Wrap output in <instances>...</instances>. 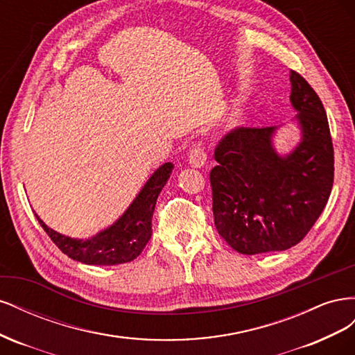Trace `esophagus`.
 <instances>
[{
  "mask_svg": "<svg viewBox=\"0 0 355 355\" xmlns=\"http://www.w3.org/2000/svg\"><path fill=\"white\" fill-rule=\"evenodd\" d=\"M206 159H207V154L204 151V148L201 146V144H196L192 145L189 155H188V163L191 167H196L200 168L204 164H206Z\"/></svg>",
  "mask_w": 355,
  "mask_h": 355,
  "instance_id": "obj_1",
  "label": "esophagus"
}]
</instances>
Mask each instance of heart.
Here are the masks:
<instances>
[{
    "mask_svg": "<svg viewBox=\"0 0 355 355\" xmlns=\"http://www.w3.org/2000/svg\"><path fill=\"white\" fill-rule=\"evenodd\" d=\"M237 123H240V112L235 111V112L232 114V124L235 125Z\"/></svg>",
    "mask_w": 355,
    "mask_h": 355,
    "instance_id": "obj_1",
    "label": "heart"
}]
</instances>
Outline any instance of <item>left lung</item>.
Instances as JSON below:
<instances>
[{
    "mask_svg": "<svg viewBox=\"0 0 355 355\" xmlns=\"http://www.w3.org/2000/svg\"><path fill=\"white\" fill-rule=\"evenodd\" d=\"M290 102L302 139L286 155L277 127H237L214 149L210 171L214 227L243 254L282 252L302 240L324 210L333 187V144L324 106L308 81L290 72Z\"/></svg>",
    "mask_w": 355,
    "mask_h": 355,
    "instance_id": "8db88e82",
    "label": "left lung"
}]
</instances>
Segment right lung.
Segmentation results:
<instances>
[{
  "label": "right lung",
  "instance_id": "1",
  "mask_svg": "<svg viewBox=\"0 0 355 355\" xmlns=\"http://www.w3.org/2000/svg\"><path fill=\"white\" fill-rule=\"evenodd\" d=\"M173 164L158 167L123 216L110 228L87 240L71 239L49 228L35 214L51 241L71 259L85 265H118L132 262L142 253L153 235V214L161 189L170 178Z\"/></svg>",
  "mask_w": 355,
  "mask_h": 355
}]
</instances>
